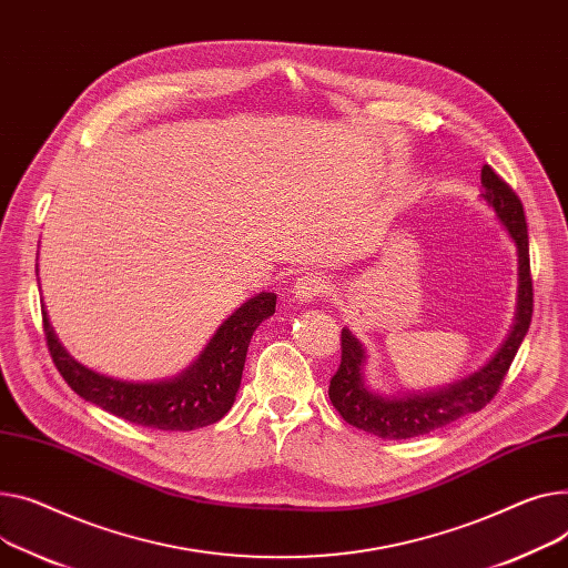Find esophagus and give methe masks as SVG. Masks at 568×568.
I'll return each instance as SVG.
<instances>
[{
  "label": "esophagus",
  "instance_id": "34e87169",
  "mask_svg": "<svg viewBox=\"0 0 568 568\" xmlns=\"http://www.w3.org/2000/svg\"><path fill=\"white\" fill-rule=\"evenodd\" d=\"M326 278L317 272H308L304 276H298L294 287H292V294L296 301H301V304H311V301H315L317 296H322L326 292Z\"/></svg>",
  "mask_w": 568,
  "mask_h": 568
}]
</instances>
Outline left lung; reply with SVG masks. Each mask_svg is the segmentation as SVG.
<instances>
[{"label": "left lung", "mask_w": 568, "mask_h": 568, "mask_svg": "<svg viewBox=\"0 0 568 568\" xmlns=\"http://www.w3.org/2000/svg\"><path fill=\"white\" fill-rule=\"evenodd\" d=\"M481 199L496 210L500 223L518 248V306L516 322L498 354L479 372L466 379L429 393H410L404 397H384L365 386L363 363L365 349L349 328H343V361L333 374L328 397L345 423L379 438L402 440L429 434L468 413L481 410L494 399L505 382V374L530 328L535 311V292L530 276V240H527L525 212L514 189L490 166L481 169Z\"/></svg>", "instance_id": "8db88e82"}]
</instances>
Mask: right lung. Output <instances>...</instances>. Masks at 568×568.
<instances>
[{"label":"right lung","instance_id":"1","mask_svg":"<svg viewBox=\"0 0 568 568\" xmlns=\"http://www.w3.org/2000/svg\"><path fill=\"white\" fill-rule=\"evenodd\" d=\"M276 311V294L260 292L225 320L203 354L182 374L164 382L134 384L111 379L74 361L59 343L43 308L50 356L65 384L87 402L141 427L192 432L214 425L231 410L253 331Z\"/></svg>","mask_w":568,"mask_h":568}]
</instances>
